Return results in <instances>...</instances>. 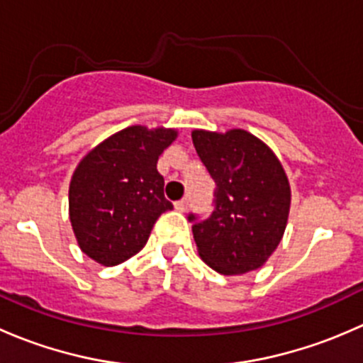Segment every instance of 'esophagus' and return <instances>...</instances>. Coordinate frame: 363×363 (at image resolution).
Returning a JSON list of instances; mask_svg holds the SVG:
<instances>
[{
  "instance_id": "34e87169",
  "label": "esophagus",
  "mask_w": 363,
  "mask_h": 363,
  "mask_svg": "<svg viewBox=\"0 0 363 363\" xmlns=\"http://www.w3.org/2000/svg\"><path fill=\"white\" fill-rule=\"evenodd\" d=\"M188 205H189L188 199H182V200H179V202H175L174 207H175V211L186 212V211H188Z\"/></svg>"
}]
</instances>
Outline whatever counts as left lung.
Listing matches in <instances>:
<instances>
[{"label":"left lung","instance_id":"8db88e82","mask_svg":"<svg viewBox=\"0 0 363 363\" xmlns=\"http://www.w3.org/2000/svg\"><path fill=\"white\" fill-rule=\"evenodd\" d=\"M191 138L216 182L214 211L193 225L200 258L223 276L259 269L288 225L291 188L283 164L265 142L240 128L193 130Z\"/></svg>","mask_w":363,"mask_h":363}]
</instances>
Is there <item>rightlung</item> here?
<instances>
[{
    "instance_id": "right-lung-1",
    "label": "right lung",
    "mask_w": 363,
    "mask_h": 363,
    "mask_svg": "<svg viewBox=\"0 0 363 363\" xmlns=\"http://www.w3.org/2000/svg\"><path fill=\"white\" fill-rule=\"evenodd\" d=\"M174 128L128 126L91 149L72 175L68 212L79 247L104 267L137 255L172 203L156 164Z\"/></svg>"
}]
</instances>
